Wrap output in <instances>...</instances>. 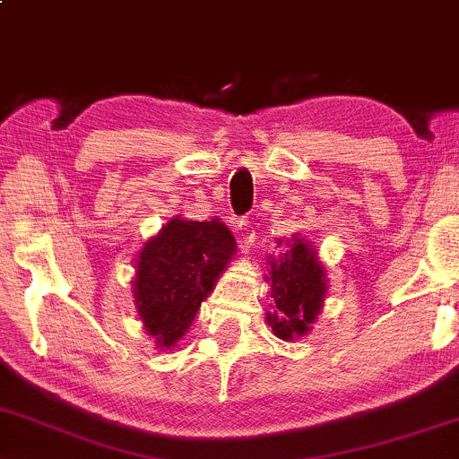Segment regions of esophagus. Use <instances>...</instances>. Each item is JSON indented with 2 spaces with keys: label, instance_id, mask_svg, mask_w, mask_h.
<instances>
[{
  "label": "esophagus",
  "instance_id": "1",
  "mask_svg": "<svg viewBox=\"0 0 459 459\" xmlns=\"http://www.w3.org/2000/svg\"><path fill=\"white\" fill-rule=\"evenodd\" d=\"M238 230H240V238H238V245H240V251L242 253H248L253 248V236H255V228H253V221L245 217L238 221Z\"/></svg>",
  "mask_w": 459,
  "mask_h": 459
}]
</instances>
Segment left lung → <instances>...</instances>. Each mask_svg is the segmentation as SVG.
Segmentation results:
<instances>
[{
    "label": "left lung",
    "mask_w": 459,
    "mask_h": 459,
    "mask_svg": "<svg viewBox=\"0 0 459 459\" xmlns=\"http://www.w3.org/2000/svg\"><path fill=\"white\" fill-rule=\"evenodd\" d=\"M281 242V240H279ZM287 251L279 259H270V298L273 313L265 319L282 341L304 336L324 308L327 279L324 264L315 248L298 236L285 242Z\"/></svg>",
    "instance_id": "1"
}]
</instances>
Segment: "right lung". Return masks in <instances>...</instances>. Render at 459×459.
<instances>
[{
    "label": "right lung",
    "instance_id": "1",
    "mask_svg": "<svg viewBox=\"0 0 459 459\" xmlns=\"http://www.w3.org/2000/svg\"><path fill=\"white\" fill-rule=\"evenodd\" d=\"M236 253L231 231L212 221L172 219L135 259L134 302L157 347H174Z\"/></svg>",
    "mask_w": 459,
    "mask_h": 459
}]
</instances>
